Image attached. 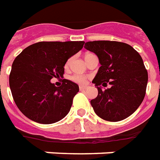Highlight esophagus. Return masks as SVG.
<instances>
[{"label":"esophagus","mask_w":160,"mask_h":160,"mask_svg":"<svg viewBox=\"0 0 160 160\" xmlns=\"http://www.w3.org/2000/svg\"><path fill=\"white\" fill-rule=\"evenodd\" d=\"M87 86H79V89L81 90V91H82V90H85V89H87Z\"/></svg>","instance_id":"esophagus-1"}]
</instances>
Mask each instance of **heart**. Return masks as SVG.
Listing matches in <instances>:
<instances>
[{
    "instance_id": "1",
    "label": "heart",
    "mask_w": 160,
    "mask_h": 160,
    "mask_svg": "<svg viewBox=\"0 0 160 160\" xmlns=\"http://www.w3.org/2000/svg\"><path fill=\"white\" fill-rule=\"evenodd\" d=\"M89 54H91V53H87L86 56L89 55ZM71 60L72 59H69L67 61L65 64V68L68 69L69 66H70V64H71ZM71 80L72 82H74L76 83H78V84H84L85 82H87V79H88V76H85V75H80V74H74V75H72L71 77Z\"/></svg>"
}]
</instances>
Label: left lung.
<instances>
[{
  "label": "left lung",
  "instance_id": "1",
  "mask_svg": "<svg viewBox=\"0 0 160 160\" xmlns=\"http://www.w3.org/2000/svg\"><path fill=\"white\" fill-rule=\"evenodd\" d=\"M84 48L99 58V68L93 83L97 97L90 101L94 111L102 119L118 122L130 116L142 104L148 80V72L139 53L124 42L94 41ZM111 87L105 91L101 86Z\"/></svg>",
  "mask_w": 160,
  "mask_h": 160
}]
</instances>
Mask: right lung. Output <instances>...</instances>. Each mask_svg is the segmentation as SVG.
Wrapping results in <instances>:
<instances>
[{
    "label": "right lung",
    "mask_w": 160,
    "mask_h": 160,
    "mask_svg": "<svg viewBox=\"0 0 160 160\" xmlns=\"http://www.w3.org/2000/svg\"><path fill=\"white\" fill-rule=\"evenodd\" d=\"M84 42H39L27 47L15 58L9 85L15 104L24 116L49 124L66 117L78 85L62 79L56 87L50 80L62 78L65 64L82 48Z\"/></svg>",
    "instance_id": "right-lung-1"
}]
</instances>
